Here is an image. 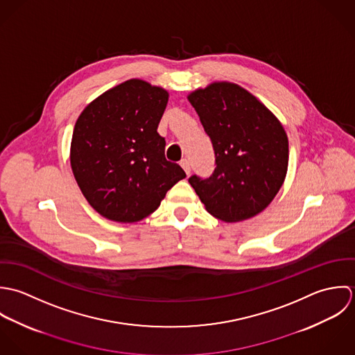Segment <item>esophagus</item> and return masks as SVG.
I'll return each instance as SVG.
<instances>
[{"instance_id": "esophagus-1", "label": "esophagus", "mask_w": 355, "mask_h": 355, "mask_svg": "<svg viewBox=\"0 0 355 355\" xmlns=\"http://www.w3.org/2000/svg\"><path fill=\"white\" fill-rule=\"evenodd\" d=\"M180 164H181V167L184 168V171L189 175L191 174V163H189V160H187V159H182L181 162H180Z\"/></svg>"}]
</instances>
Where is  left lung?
Here are the masks:
<instances>
[{
	"mask_svg": "<svg viewBox=\"0 0 355 355\" xmlns=\"http://www.w3.org/2000/svg\"><path fill=\"white\" fill-rule=\"evenodd\" d=\"M213 142L215 170L189 184L206 210L225 222L262 213L288 170V137L277 116L237 83L215 80L188 94Z\"/></svg>",
	"mask_w": 355,
	"mask_h": 355,
	"instance_id": "8db88e82",
	"label": "left lung"
}]
</instances>
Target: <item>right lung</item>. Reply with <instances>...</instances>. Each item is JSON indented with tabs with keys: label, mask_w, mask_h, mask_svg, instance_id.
Wrapping results in <instances>:
<instances>
[{
	"label": "right lung",
	"mask_w": 355,
	"mask_h": 355,
	"mask_svg": "<svg viewBox=\"0 0 355 355\" xmlns=\"http://www.w3.org/2000/svg\"><path fill=\"white\" fill-rule=\"evenodd\" d=\"M168 92L125 80L89 103L72 132L70 163L87 203L104 218L139 222L153 213L185 171L164 157L157 126Z\"/></svg>",
	"instance_id": "obj_1"
}]
</instances>
